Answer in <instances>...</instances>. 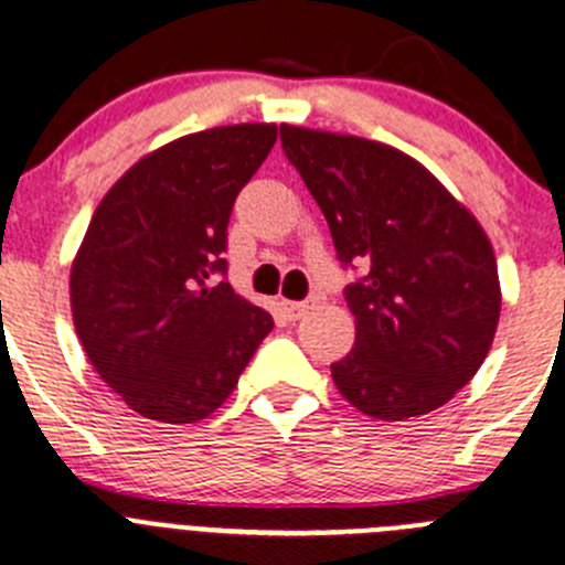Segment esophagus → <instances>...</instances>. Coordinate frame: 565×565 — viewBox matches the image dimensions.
I'll use <instances>...</instances> for the list:
<instances>
[{
  "label": "esophagus",
  "mask_w": 565,
  "mask_h": 565,
  "mask_svg": "<svg viewBox=\"0 0 565 565\" xmlns=\"http://www.w3.org/2000/svg\"><path fill=\"white\" fill-rule=\"evenodd\" d=\"M282 308H286L288 319H299L308 310V302H282Z\"/></svg>",
  "instance_id": "esophagus-1"
}]
</instances>
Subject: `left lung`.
<instances>
[{"mask_svg":"<svg viewBox=\"0 0 565 565\" xmlns=\"http://www.w3.org/2000/svg\"><path fill=\"white\" fill-rule=\"evenodd\" d=\"M286 158L330 224L358 321L332 363L349 405L402 422L447 405L497 332V257L477 218L418 160L385 143L279 125Z\"/></svg>","mask_w":565,"mask_h":565,"instance_id":"left-lung-1","label":"left lung"}]
</instances>
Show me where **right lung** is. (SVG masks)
Listing matches in <instances>:
<instances>
[{
  "instance_id": "right-lung-1",
  "label": "right lung",
  "mask_w": 565,
  "mask_h": 565,
  "mask_svg": "<svg viewBox=\"0 0 565 565\" xmlns=\"http://www.w3.org/2000/svg\"><path fill=\"white\" fill-rule=\"evenodd\" d=\"M274 125L213 127L154 149L96 207L72 263L74 330L141 416L193 424L224 405L274 321L230 288L235 196Z\"/></svg>"
}]
</instances>
